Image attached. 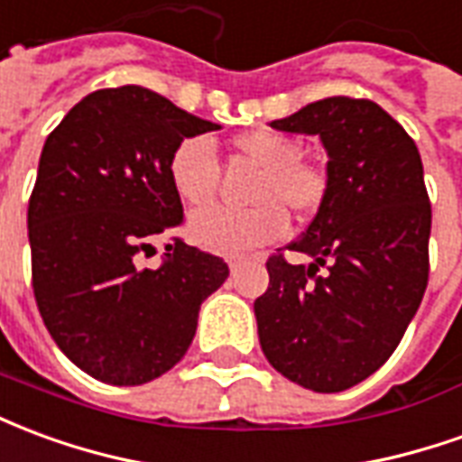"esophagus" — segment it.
Returning <instances> with one entry per match:
<instances>
[{"instance_id":"1","label":"esophagus","mask_w":462,"mask_h":462,"mask_svg":"<svg viewBox=\"0 0 462 462\" xmlns=\"http://www.w3.org/2000/svg\"><path fill=\"white\" fill-rule=\"evenodd\" d=\"M226 263H228V268H231V271H236V268L244 263V258H241V256H228V258H226Z\"/></svg>"}]
</instances>
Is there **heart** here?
Returning a JSON list of instances; mask_svg holds the SVG:
<instances>
[{
  "label": "heart",
  "mask_w": 462,
  "mask_h": 462,
  "mask_svg": "<svg viewBox=\"0 0 462 462\" xmlns=\"http://www.w3.org/2000/svg\"><path fill=\"white\" fill-rule=\"evenodd\" d=\"M231 159L256 171L248 186L251 208H214L191 218V236L221 254H241L271 244L286 234V211L299 221H310L326 206L330 179L326 166L300 159V142L271 129L244 132L231 139ZM169 179L176 196L191 208L216 201L221 173L211 143L189 136L176 143L169 159Z\"/></svg>",
  "instance_id": "obj_1"
}]
</instances>
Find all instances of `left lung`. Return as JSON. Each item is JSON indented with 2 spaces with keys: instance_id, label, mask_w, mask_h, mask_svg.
<instances>
[{
  "instance_id": "8db88e82",
  "label": "left lung",
  "mask_w": 462,
  "mask_h": 462,
  "mask_svg": "<svg viewBox=\"0 0 462 462\" xmlns=\"http://www.w3.org/2000/svg\"><path fill=\"white\" fill-rule=\"evenodd\" d=\"M273 129L319 134L328 152V199L289 251L266 261L254 303L268 363L316 393H338L388 361L423 300L430 199L415 142L371 99L313 101Z\"/></svg>"
}]
</instances>
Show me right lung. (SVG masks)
Listing matches in <instances>:
<instances>
[{"instance_id": "add662e5", "label": "right lung", "mask_w": 462, "mask_h": 462, "mask_svg": "<svg viewBox=\"0 0 462 462\" xmlns=\"http://www.w3.org/2000/svg\"><path fill=\"white\" fill-rule=\"evenodd\" d=\"M218 124L143 87L99 89L49 134L29 196L32 289L51 338L97 381L142 385L194 341L224 258L171 236L159 268L139 258L184 224L169 159Z\"/></svg>"}]
</instances>
